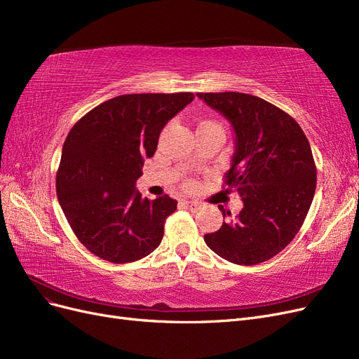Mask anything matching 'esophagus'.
Here are the masks:
<instances>
[{"instance_id": "34e87169", "label": "esophagus", "mask_w": 359, "mask_h": 359, "mask_svg": "<svg viewBox=\"0 0 359 359\" xmlns=\"http://www.w3.org/2000/svg\"><path fill=\"white\" fill-rule=\"evenodd\" d=\"M182 203L186 205L187 208L191 210V211H198V210H201V206H202L199 202H194V201H184Z\"/></svg>"}]
</instances>
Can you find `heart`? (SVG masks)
<instances>
[{"instance_id": "b5f03b06", "label": "heart", "mask_w": 359, "mask_h": 359, "mask_svg": "<svg viewBox=\"0 0 359 359\" xmlns=\"http://www.w3.org/2000/svg\"><path fill=\"white\" fill-rule=\"evenodd\" d=\"M201 127H220V124L215 123V121H202V123L199 124V128H201Z\"/></svg>"}]
</instances>
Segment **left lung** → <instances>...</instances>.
<instances>
[{"label":"left lung","instance_id":"obj_1","mask_svg":"<svg viewBox=\"0 0 359 359\" xmlns=\"http://www.w3.org/2000/svg\"><path fill=\"white\" fill-rule=\"evenodd\" d=\"M231 123L232 166L224 184L243 198L244 208L223 220L203 240L214 253L236 265L274 257L301 229L316 190V166L299 124L280 107L244 93H198ZM223 217L232 215L219 206Z\"/></svg>","mask_w":359,"mask_h":359}]
</instances>
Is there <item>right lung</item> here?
I'll use <instances>...</instances> for the list:
<instances>
[{
  "label": "right lung",
  "instance_id": "1",
  "mask_svg": "<svg viewBox=\"0 0 359 359\" xmlns=\"http://www.w3.org/2000/svg\"><path fill=\"white\" fill-rule=\"evenodd\" d=\"M194 99L193 93L126 94L76 123L62 145L57 196L78 240L107 262L127 264L160 245L177 201L144 199L136 190L160 132Z\"/></svg>",
  "mask_w": 359,
  "mask_h": 359
}]
</instances>
